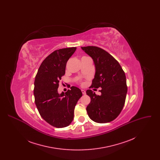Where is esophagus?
I'll list each match as a JSON object with an SVG mask.
<instances>
[{"label": "esophagus", "instance_id": "1", "mask_svg": "<svg viewBox=\"0 0 160 160\" xmlns=\"http://www.w3.org/2000/svg\"><path fill=\"white\" fill-rule=\"evenodd\" d=\"M81 91H82V93H83V95H86V91H85L84 90H83V89H82Z\"/></svg>", "mask_w": 160, "mask_h": 160}]
</instances>
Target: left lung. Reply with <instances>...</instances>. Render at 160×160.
Listing matches in <instances>:
<instances>
[{
    "mask_svg": "<svg viewBox=\"0 0 160 160\" xmlns=\"http://www.w3.org/2000/svg\"><path fill=\"white\" fill-rule=\"evenodd\" d=\"M93 59L95 74L91 88H101V95L91 89L86 91L91 102L86 107L89 117L97 123L115 119L124 106L127 93L126 76L119 62L104 50L95 46L82 47Z\"/></svg>",
    "mask_w": 160,
    "mask_h": 160,
    "instance_id": "8db88e82",
    "label": "left lung"
}]
</instances>
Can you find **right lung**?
<instances>
[{
    "mask_svg": "<svg viewBox=\"0 0 160 160\" xmlns=\"http://www.w3.org/2000/svg\"><path fill=\"white\" fill-rule=\"evenodd\" d=\"M76 47L56 50L49 54L38 69L34 82L35 102L41 116L52 126L63 128L74 119V108L82 96L81 90L71 87L67 92H58L67 62Z\"/></svg>",
    "mask_w": 160,
    "mask_h": 160,
    "instance_id": "add662e5",
    "label": "right lung"
}]
</instances>
